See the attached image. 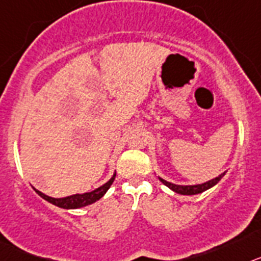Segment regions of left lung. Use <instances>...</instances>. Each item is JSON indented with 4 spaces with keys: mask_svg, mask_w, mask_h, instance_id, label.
<instances>
[{
    "mask_svg": "<svg viewBox=\"0 0 261 261\" xmlns=\"http://www.w3.org/2000/svg\"><path fill=\"white\" fill-rule=\"evenodd\" d=\"M225 174H226V172H223V173L219 174L218 177L212 178V180L206 181V182H202V184H197V185H177V184H173V182H169V181L164 180V178L160 177V176H158V178L162 181L165 187H168L169 189L173 190L174 193L182 194V196H194V194L202 193V192H205V190L210 189V188H213L214 185L218 184Z\"/></svg>",
    "mask_w": 261,
    "mask_h": 261,
    "instance_id": "1",
    "label": "left lung"
}]
</instances>
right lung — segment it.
<instances>
[{"instance_id":"1","label":"right lung","mask_w":261,"mask_h":261,"mask_svg":"<svg viewBox=\"0 0 261 261\" xmlns=\"http://www.w3.org/2000/svg\"><path fill=\"white\" fill-rule=\"evenodd\" d=\"M115 178V172L113 173V176L110 177V180L106 181L105 184L98 187L97 189L92 190V192H87V193H77V194H72V196H67V197H62V198H54V197H49L47 194L42 193L40 190L35 189L36 193L39 194L43 199H46L48 201L49 203L52 205L58 206V207H62V209H67V210H71V209H80V207H84V206H88V205H92L96 201H98L99 198H102L105 196V193L109 190V188L112 187L113 181Z\"/></svg>"}]
</instances>
